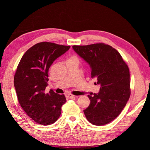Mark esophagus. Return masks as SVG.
I'll return each mask as SVG.
<instances>
[{
    "label": "esophagus",
    "instance_id": "esophagus-1",
    "mask_svg": "<svg viewBox=\"0 0 150 150\" xmlns=\"http://www.w3.org/2000/svg\"><path fill=\"white\" fill-rule=\"evenodd\" d=\"M66 98H68V99H74V98H76L75 96H74V95H72V94H66Z\"/></svg>",
    "mask_w": 150,
    "mask_h": 150
}]
</instances>
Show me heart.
Wrapping results in <instances>:
<instances>
[{
	"label": "heart",
	"mask_w": 150,
	"mask_h": 150,
	"mask_svg": "<svg viewBox=\"0 0 150 150\" xmlns=\"http://www.w3.org/2000/svg\"><path fill=\"white\" fill-rule=\"evenodd\" d=\"M73 58H76V57H71L70 59H73Z\"/></svg>",
	"instance_id": "heart-1"
}]
</instances>
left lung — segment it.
<instances>
[{"mask_svg": "<svg viewBox=\"0 0 150 150\" xmlns=\"http://www.w3.org/2000/svg\"><path fill=\"white\" fill-rule=\"evenodd\" d=\"M72 49L88 63L91 78L100 85L98 93L88 95L90 104L84 110L94 125L102 126L114 120L125 107L130 96L129 71L120 54L109 45L99 43L73 46Z\"/></svg>", "mask_w": 150, "mask_h": 150, "instance_id": "left-lung-1", "label": "left lung"}]
</instances>
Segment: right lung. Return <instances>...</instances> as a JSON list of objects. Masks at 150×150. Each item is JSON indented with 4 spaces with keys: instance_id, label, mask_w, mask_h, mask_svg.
<instances>
[{
    "instance_id": "obj_1",
    "label": "right lung",
    "mask_w": 150,
    "mask_h": 150,
    "mask_svg": "<svg viewBox=\"0 0 150 150\" xmlns=\"http://www.w3.org/2000/svg\"><path fill=\"white\" fill-rule=\"evenodd\" d=\"M71 46L42 42L35 44L22 57L14 76L18 101L24 111L35 122L42 125L54 123L61 114L66 102L64 94L50 90L48 86L50 66Z\"/></svg>"
}]
</instances>
